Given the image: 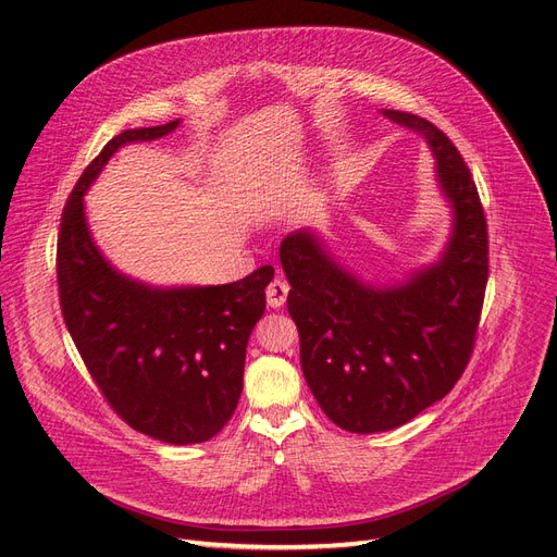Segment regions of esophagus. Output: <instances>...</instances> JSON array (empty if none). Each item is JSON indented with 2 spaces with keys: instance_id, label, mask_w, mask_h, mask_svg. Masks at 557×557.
I'll return each instance as SVG.
<instances>
[{
  "instance_id": "1",
  "label": "esophagus",
  "mask_w": 557,
  "mask_h": 557,
  "mask_svg": "<svg viewBox=\"0 0 557 557\" xmlns=\"http://www.w3.org/2000/svg\"><path fill=\"white\" fill-rule=\"evenodd\" d=\"M287 294H289V284L284 282L282 277H275L273 282L268 284V289H265L268 306H270V308H280V306H284V301H287Z\"/></svg>"
}]
</instances>
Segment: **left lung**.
I'll return each mask as SVG.
<instances>
[{
	"instance_id": "obj_1",
	"label": "left lung",
	"mask_w": 557,
	"mask_h": 557,
	"mask_svg": "<svg viewBox=\"0 0 557 557\" xmlns=\"http://www.w3.org/2000/svg\"><path fill=\"white\" fill-rule=\"evenodd\" d=\"M383 115L431 146L440 190L454 211L442 259L395 287H369L312 231H296L280 245L308 388L348 433L393 431L454 388L473 355L490 275L487 219L461 152L419 115Z\"/></svg>"
}]
</instances>
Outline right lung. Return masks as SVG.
Here are the masks:
<instances>
[{
	"label": "right lung",
	"mask_w": 557,
	"mask_h": 557,
	"mask_svg": "<svg viewBox=\"0 0 557 557\" xmlns=\"http://www.w3.org/2000/svg\"><path fill=\"white\" fill-rule=\"evenodd\" d=\"M176 126L126 129L84 169L61 216L55 275L67 332L108 405L143 435L195 445L233 417L275 270L263 265L219 287H148L106 261L84 216V193L112 154Z\"/></svg>",
	"instance_id": "add662e5"
}]
</instances>
